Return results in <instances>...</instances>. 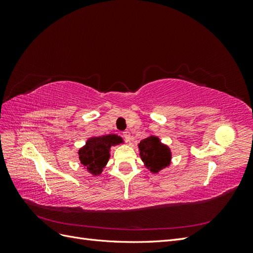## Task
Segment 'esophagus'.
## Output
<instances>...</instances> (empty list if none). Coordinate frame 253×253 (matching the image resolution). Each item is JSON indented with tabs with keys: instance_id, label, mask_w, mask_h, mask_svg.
Returning a JSON list of instances; mask_svg holds the SVG:
<instances>
[{
	"instance_id": "obj_1",
	"label": "esophagus",
	"mask_w": 253,
	"mask_h": 253,
	"mask_svg": "<svg viewBox=\"0 0 253 253\" xmlns=\"http://www.w3.org/2000/svg\"><path fill=\"white\" fill-rule=\"evenodd\" d=\"M122 135H124V138L126 141H131V133H129L128 131H125L124 133H122Z\"/></svg>"
}]
</instances>
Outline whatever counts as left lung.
Segmentation results:
<instances>
[{
	"instance_id": "left-lung-1",
	"label": "left lung",
	"mask_w": 253,
	"mask_h": 253,
	"mask_svg": "<svg viewBox=\"0 0 253 253\" xmlns=\"http://www.w3.org/2000/svg\"><path fill=\"white\" fill-rule=\"evenodd\" d=\"M140 157L152 172H158L170 164L171 152L162 144L156 136L144 138L139 143Z\"/></svg>"
}]
</instances>
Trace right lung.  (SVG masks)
Returning <instances> with one entry per match:
<instances>
[{
    "label": "right lung",
    "mask_w": 253,
    "mask_h": 253,
    "mask_svg": "<svg viewBox=\"0 0 253 253\" xmlns=\"http://www.w3.org/2000/svg\"><path fill=\"white\" fill-rule=\"evenodd\" d=\"M121 138L117 135H106L89 138L85 147L79 151L81 164L94 175L100 174L103 167L109 162L112 145L120 143Z\"/></svg>",
    "instance_id": "right-lung-1"
}]
</instances>
